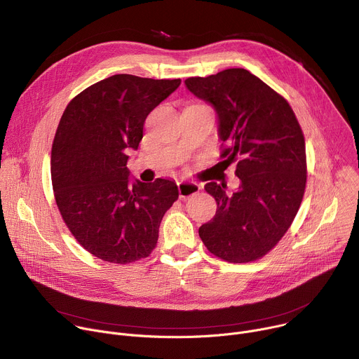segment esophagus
<instances>
[{
    "instance_id": "34e87169",
    "label": "esophagus",
    "mask_w": 359,
    "mask_h": 359,
    "mask_svg": "<svg viewBox=\"0 0 359 359\" xmlns=\"http://www.w3.org/2000/svg\"><path fill=\"white\" fill-rule=\"evenodd\" d=\"M177 187H179V197L182 200H187L189 197L197 194L200 191V189H201L200 184L193 183V182H186V180L179 182Z\"/></svg>"
}]
</instances>
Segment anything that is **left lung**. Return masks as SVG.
<instances>
[{
	"label": "left lung",
	"instance_id": "left-lung-1",
	"mask_svg": "<svg viewBox=\"0 0 359 359\" xmlns=\"http://www.w3.org/2000/svg\"><path fill=\"white\" fill-rule=\"evenodd\" d=\"M186 88L209 102L229 163L236 162L238 187L210 182L215 217L198 229L204 245L230 263L267 254L291 226L306 182L305 142L288 102L243 68L208 78H187Z\"/></svg>",
	"mask_w": 359,
	"mask_h": 359
}]
</instances>
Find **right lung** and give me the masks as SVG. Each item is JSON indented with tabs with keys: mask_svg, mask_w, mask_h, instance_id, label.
I'll use <instances>...</instances> for the list:
<instances>
[{
	"mask_svg": "<svg viewBox=\"0 0 359 359\" xmlns=\"http://www.w3.org/2000/svg\"><path fill=\"white\" fill-rule=\"evenodd\" d=\"M180 82L114 75L76 95L60 121L50 151L57 206L78 243L100 260L147 257L179 197L175 180H130L126 165L147 115Z\"/></svg>",
	"mask_w": 359,
	"mask_h": 359,
	"instance_id": "obj_1",
	"label": "right lung"
}]
</instances>
